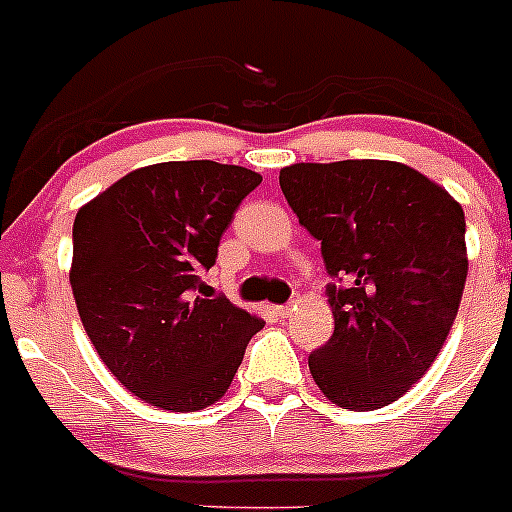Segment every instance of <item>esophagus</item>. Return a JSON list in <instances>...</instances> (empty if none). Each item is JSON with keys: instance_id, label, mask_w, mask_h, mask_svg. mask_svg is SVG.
Here are the masks:
<instances>
[{"instance_id": "1", "label": "esophagus", "mask_w": 512, "mask_h": 512, "mask_svg": "<svg viewBox=\"0 0 512 512\" xmlns=\"http://www.w3.org/2000/svg\"><path fill=\"white\" fill-rule=\"evenodd\" d=\"M293 310H295V303H285V305H278V308H275V313H278L280 318H290V315H293Z\"/></svg>"}]
</instances>
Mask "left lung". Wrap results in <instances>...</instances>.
Wrapping results in <instances>:
<instances>
[{
    "label": "left lung",
    "mask_w": 512,
    "mask_h": 512,
    "mask_svg": "<svg viewBox=\"0 0 512 512\" xmlns=\"http://www.w3.org/2000/svg\"><path fill=\"white\" fill-rule=\"evenodd\" d=\"M280 189L333 278L336 328L308 356L310 374L338 407H386L450 336L467 280L465 212L396 161L293 164Z\"/></svg>",
    "instance_id": "obj_1"
}]
</instances>
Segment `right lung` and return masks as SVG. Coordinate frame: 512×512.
<instances>
[{"label": "right lung", "instance_id": "obj_1", "mask_svg": "<svg viewBox=\"0 0 512 512\" xmlns=\"http://www.w3.org/2000/svg\"><path fill=\"white\" fill-rule=\"evenodd\" d=\"M260 181L245 166L166 161L126 174L75 217L80 321L111 374L151 407L197 412L222 399L265 326L202 280Z\"/></svg>", "mask_w": 512, "mask_h": 512}]
</instances>
